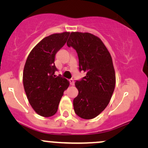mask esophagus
Instances as JSON below:
<instances>
[{"instance_id":"esophagus-1","label":"esophagus","mask_w":148,"mask_h":148,"mask_svg":"<svg viewBox=\"0 0 148 148\" xmlns=\"http://www.w3.org/2000/svg\"><path fill=\"white\" fill-rule=\"evenodd\" d=\"M69 83H70V84L72 85V86H74V79H70V80H69Z\"/></svg>"}]
</instances>
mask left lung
Returning a JSON list of instances; mask_svg holds the SVG:
<instances>
[{
  "mask_svg": "<svg viewBox=\"0 0 148 148\" xmlns=\"http://www.w3.org/2000/svg\"><path fill=\"white\" fill-rule=\"evenodd\" d=\"M67 45L77 53L79 70L86 72L75 83L79 95L73 101L74 112L83 119H92L108 106L115 89L111 54L99 37L89 33L72 32Z\"/></svg>",
  "mask_w": 148,
  "mask_h": 148,
  "instance_id": "obj_1",
  "label": "left lung"
}]
</instances>
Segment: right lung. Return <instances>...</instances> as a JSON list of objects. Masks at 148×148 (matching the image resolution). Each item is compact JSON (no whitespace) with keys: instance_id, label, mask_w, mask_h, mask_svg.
<instances>
[{"instance_id":"obj_1","label":"right lung","mask_w":148,"mask_h":148,"mask_svg":"<svg viewBox=\"0 0 148 148\" xmlns=\"http://www.w3.org/2000/svg\"><path fill=\"white\" fill-rule=\"evenodd\" d=\"M69 32L46 37L35 46L27 58L23 72V87L30 106L38 115L51 117L58 111L64 91L69 82L56 76V53L64 45Z\"/></svg>"}]
</instances>
